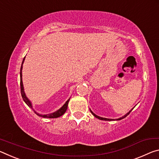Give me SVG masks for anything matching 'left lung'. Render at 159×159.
Segmentation results:
<instances>
[{"label":"left lung","instance_id":"8db88e82","mask_svg":"<svg viewBox=\"0 0 159 159\" xmlns=\"http://www.w3.org/2000/svg\"><path fill=\"white\" fill-rule=\"evenodd\" d=\"M132 110H131L130 111H129V113H127L125 116H124L123 117H122V118H120L117 119V120H121V119H123V118H125L126 116H127L129 115V113H130V112L132 111ZM91 113H92L93 114V116H94V117H96V118H98V119H99V120H113V119H108V118H101V117H99V116H97V115H95V114L93 113L92 111H91Z\"/></svg>","mask_w":159,"mask_h":159}]
</instances>
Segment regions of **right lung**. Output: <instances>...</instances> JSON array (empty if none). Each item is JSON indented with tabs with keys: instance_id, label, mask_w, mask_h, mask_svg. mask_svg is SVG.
Here are the masks:
<instances>
[{
	"instance_id": "1",
	"label": "right lung",
	"mask_w": 159,
	"mask_h": 159,
	"mask_svg": "<svg viewBox=\"0 0 159 159\" xmlns=\"http://www.w3.org/2000/svg\"><path fill=\"white\" fill-rule=\"evenodd\" d=\"M25 58V57L24 58V59H23V61L22 62V66H21V68H20V89H21V95H22V97L23 98V100H24V101L26 103V104H27V105L29 106V107L32 108V110L34 111V112L36 115L39 116L43 117V118H58V117L63 115V114L66 113V111L67 108V105H68V102L70 101V98L66 101V103H65L64 105L59 109V110L56 111L55 113L48 114V115H41V114L37 113L34 110V108H32V103H31L30 101L28 99L27 97H26L25 92H24V87H23V83H22V64H23V62H24Z\"/></svg>"
}]
</instances>
